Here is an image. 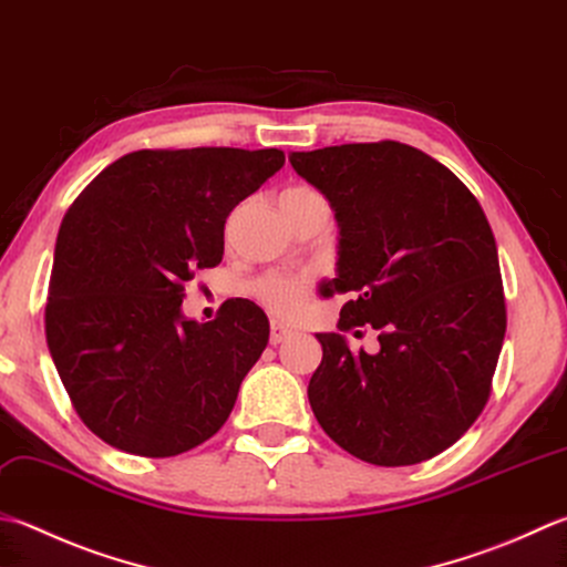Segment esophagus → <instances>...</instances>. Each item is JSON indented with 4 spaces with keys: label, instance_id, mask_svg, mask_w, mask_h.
I'll use <instances>...</instances> for the list:
<instances>
[{
    "label": "esophagus",
    "instance_id": "obj_1",
    "mask_svg": "<svg viewBox=\"0 0 567 567\" xmlns=\"http://www.w3.org/2000/svg\"><path fill=\"white\" fill-rule=\"evenodd\" d=\"M290 334H292V331L287 329L285 324H280V321H272V324H270V343H272V347L282 343Z\"/></svg>",
    "mask_w": 567,
    "mask_h": 567
}]
</instances>
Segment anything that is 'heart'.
Returning <instances> with one entry per match:
<instances>
[{"label":"heart","instance_id":"obj_1","mask_svg":"<svg viewBox=\"0 0 567 567\" xmlns=\"http://www.w3.org/2000/svg\"><path fill=\"white\" fill-rule=\"evenodd\" d=\"M297 192H307V188L295 186V188H287L285 194H297ZM307 287H309V280L302 275L270 272V275L258 277V280L250 285V292L258 302L268 307L270 312L287 315L302 302V297L307 295Z\"/></svg>","mask_w":567,"mask_h":567}]
</instances>
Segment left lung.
<instances>
[{
  "label": "left lung",
  "mask_w": 567,
  "mask_h": 567,
  "mask_svg": "<svg viewBox=\"0 0 567 567\" xmlns=\"http://www.w3.org/2000/svg\"><path fill=\"white\" fill-rule=\"evenodd\" d=\"M290 162L337 210L339 275L321 295H349L339 331L373 327L381 341L371 357L317 334L315 417L379 467L435 457L482 415L506 334L489 220L445 164L403 142L292 152Z\"/></svg>",
  "instance_id": "obj_1"
}]
</instances>
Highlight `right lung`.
<instances>
[{
    "label": "right lung",
    "mask_w": 567,
    "mask_h": 567,
    "mask_svg": "<svg viewBox=\"0 0 567 567\" xmlns=\"http://www.w3.org/2000/svg\"><path fill=\"white\" fill-rule=\"evenodd\" d=\"M282 164V150L130 152L63 216L47 341L78 417L110 447L174 457L224 427L270 324L248 299L184 319V287L216 268L228 214Z\"/></svg>",
    "instance_id": "obj_1"
}]
</instances>
